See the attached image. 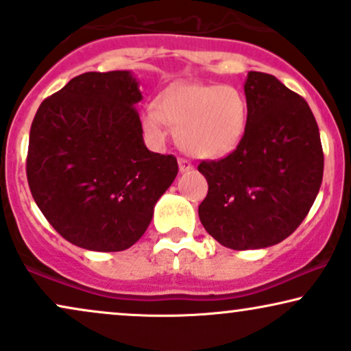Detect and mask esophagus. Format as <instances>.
Wrapping results in <instances>:
<instances>
[{"label":"esophagus","mask_w":351,"mask_h":351,"mask_svg":"<svg viewBox=\"0 0 351 351\" xmlns=\"http://www.w3.org/2000/svg\"><path fill=\"white\" fill-rule=\"evenodd\" d=\"M178 165H180V171L181 173L193 170V163L189 162V160H186V158H180L178 160Z\"/></svg>","instance_id":"34e87169"}]
</instances>
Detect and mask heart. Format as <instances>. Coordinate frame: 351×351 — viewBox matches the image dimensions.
<instances>
[{
	"label": "heart",
	"instance_id": "obj_1",
	"mask_svg": "<svg viewBox=\"0 0 351 351\" xmlns=\"http://www.w3.org/2000/svg\"><path fill=\"white\" fill-rule=\"evenodd\" d=\"M247 119V101L235 88L178 84L163 93L157 108L147 109L143 129L155 142H163L170 124L178 129V142L188 154L217 158L239 145Z\"/></svg>",
	"mask_w": 351,
	"mask_h": 351
}]
</instances>
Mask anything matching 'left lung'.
<instances>
[{
  "label": "left lung",
  "mask_w": 351,
  "mask_h": 351,
  "mask_svg": "<svg viewBox=\"0 0 351 351\" xmlns=\"http://www.w3.org/2000/svg\"><path fill=\"white\" fill-rule=\"evenodd\" d=\"M248 119L237 149L201 160L204 229L232 250L280 243L301 226L322 184L324 152L307 101L273 75L250 71Z\"/></svg>",
  "instance_id": "8db88e82"
}]
</instances>
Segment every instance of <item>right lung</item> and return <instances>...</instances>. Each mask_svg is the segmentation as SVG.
Listing matches in <instances>:
<instances>
[{
	"instance_id": "obj_1",
	"label": "right lung",
	"mask_w": 351,
	"mask_h": 351,
	"mask_svg": "<svg viewBox=\"0 0 351 351\" xmlns=\"http://www.w3.org/2000/svg\"><path fill=\"white\" fill-rule=\"evenodd\" d=\"M141 99L129 71H88L42 101L34 116L27 183L70 243L95 252L132 247L178 175L176 157L143 143Z\"/></svg>"
}]
</instances>
